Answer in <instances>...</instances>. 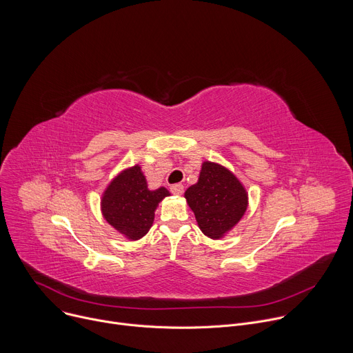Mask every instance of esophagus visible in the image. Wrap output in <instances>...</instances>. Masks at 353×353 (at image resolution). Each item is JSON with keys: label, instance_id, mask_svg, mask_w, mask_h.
Instances as JSON below:
<instances>
[{"label": "esophagus", "instance_id": "34e87169", "mask_svg": "<svg viewBox=\"0 0 353 353\" xmlns=\"http://www.w3.org/2000/svg\"><path fill=\"white\" fill-rule=\"evenodd\" d=\"M170 191H172L173 194H176V195H180V194H183L184 187H183V184L177 183V184H173V185L170 187Z\"/></svg>", "mask_w": 353, "mask_h": 353}]
</instances>
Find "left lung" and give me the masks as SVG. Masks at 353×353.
<instances>
[{"instance_id": "left-lung-1", "label": "left lung", "mask_w": 353, "mask_h": 353, "mask_svg": "<svg viewBox=\"0 0 353 353\" xmlns=\"http://www.w3.org/2000/svg\"><path fill=\"white\" fill-rule=\"evenodd\" d=\"M199 229L211 239L229 232L247 210V192L233 173L221 165L204 162L198 183L184 194Z\"/></svg>"}]
</instances>
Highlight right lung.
Wrapping results in <instances>:
<instances>
[{
  "label": "right lung",
  "mask_w": 353,
  "mask_h": 353,
  "mask_svg": "<svg viewBox=\"0 0 353 353\" xmlns=\"http://www.w3.org/2000/svg\"><path fill=\"white\" fill-rule=\"evenodd\" d=\"M170 195L165 187L150 191L139 166L120 173L106 188L102 198L105 219L131 240L148 233L154 223L155 210Z\"/></svg>",
  "instance_id": "right-lung-1"
}]
</instances>
